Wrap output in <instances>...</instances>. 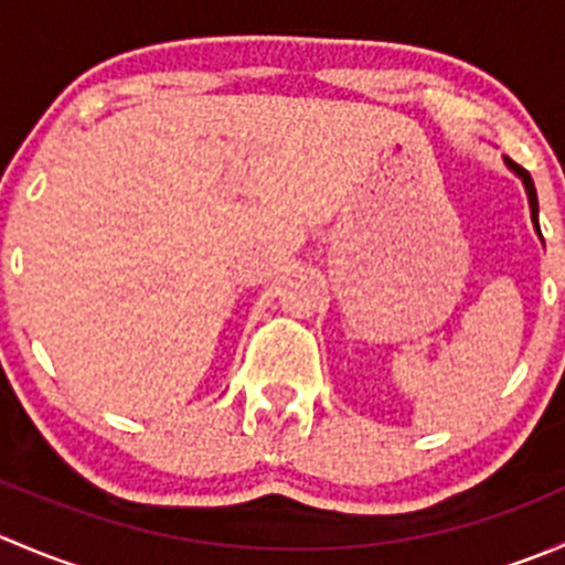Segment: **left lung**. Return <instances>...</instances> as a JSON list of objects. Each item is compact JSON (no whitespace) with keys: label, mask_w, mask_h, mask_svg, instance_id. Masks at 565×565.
<instances>
[{"label":"left lung","mask_w":565,"mask_h":565,"mask_svg":"<svg viewBox=\"0 0 565 565\" xmlns=\"http://www.w3.org/2000/svg\"><path fill=\"white\" fill-rule=\"evenodd\" d=\"M505 163H509V167L514 169V172L520 174L522 180H525V188H527V199H530V213H533V224H535V230H539V199H535V185H533V180H530L527 169H522L520 163L509 161V158H505ZM539 235H541V230H539Z\"/></svg>","instance_id":"obj_1"}]
</instances>
